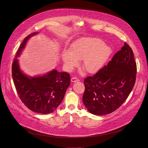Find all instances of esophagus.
<instances>
[{"label":"esophagus","mask_w":148,"mask_h":148,"mask_svg":"<svg viewBox=\"0 0 148 148\" xmlns=\"http://www.w3.org/2000/svg\"><path fill=\"white\" fill-rule=\"evenodd\" d=\"M71 82H78V81H79V79L78 78H77V77H73V78H71Z\"/></svg>","instance_id":"34e87169"}]
</instances>
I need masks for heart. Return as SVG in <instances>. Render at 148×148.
Masks as SVG:
<instances>
[{"label": "heart", "mask_w": 148, "mask_h": 148, "mask_svg": "<svg viewBox=\"0 0 148 148\" xmlns=\"http://www.w3.org/2000/svg\"><path fill=\"white\" fill-rule=\"evenodd\" d=\"M111 49L97 38L84 37L75 41L70 46V51H64L62 59L69 69L78 64V60H82V68L88 73L99 71L108 61Z\"/></svg>", "instance_id": "heart-1"}]
</instances>
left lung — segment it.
Returning <instances> with one entry per match:
<instances>
[{
    "mask_svg": "<svg viewBox=\"0 0 148 148\" xmlns=\"http://www.w3.org/2000/svg\"><path fill=\"white\" fill-rule=\"evenodd\" d=\"M136 72L133 51L125 43L107 66L84 79L82 101L88 111L103 115L119 108L134 88Z\"/></svg>",
    "mask_w": 148,
    "mask_h": 148,
    "instance_id": "obj_1",
    "label": "left lung"
}]
</instances>
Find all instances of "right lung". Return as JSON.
<instances>
[{"label":"right lung","instance_id":"right-lung-1","mask_svg":"<svg viewBox=\"0 0 148 148\" xmlns=\"http://www.w3.org/2000/svg\"><path fill=\"white\" fill-rule=\"evenodd\" d=\"M36 34L27 36L18 47L12 64V78L17 93L26 106L35 112L47 114L54 111L62 102L70 85V75L53 70L43 76L29 77L21 71L17 57L29 38Z\"/></svg>","mask_w":148,"mask_h":148}]
</instances>
